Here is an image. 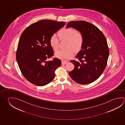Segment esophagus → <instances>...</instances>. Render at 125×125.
<instances>
[{
  "mask_svg": "<svg viewBox=\"0 0 125 125\" xmlns=\"http://www.w3.org/2000/svg\"><path fill=\"white\" fill-rule=\"evenodd\" d=\"M67 63V62H64V61H62V64H65L66 63Z\"/></svg>",
  "mask_w": 125,
  "mask_h": 125,
  "instance_id": "34e87169",
  "label": "esophagus"
}]
</instances>
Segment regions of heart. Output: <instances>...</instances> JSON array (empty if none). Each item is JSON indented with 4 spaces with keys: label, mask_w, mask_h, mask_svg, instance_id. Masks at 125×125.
Masks as SVG:
<instances>
[{
    "label": "heart",
    "mask_w": 125,
    "mask_h": 125,
    "mask_svg": "<svg viewBox=\"0 0 125 125\" xmlns=\"http://www.w3.org/2000/svg\"><path fill=\"white\" fill-rule=\"evenodd\" d=\"M61 40H67V49L58 51L55 53L56 57L62 60H67L74 55V51L78 52L81 50L84 44V37L81 33L76 29L72 28H65L62 29L58 32ZM59 40L56 35H53L50 39V44L54 51H57L58 48Z\"/></svg>",
    "instance_id": "obj_1"
}]
</instances>
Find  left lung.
Segmentation results:
<instances>
[{"label": "left lung", "instance_id": "obj_1", "mask_svg": "<svg viewBox=\"0 0 125 125\" xmlns=\"http://www.w3.org/2000/svg\"><path fill=\"white\" fill-rule=\"evenodd\" d=\"M72 27L83 35L84 44L76 57L72 60L74 68L69 73L77 83L87 84L96 80L107 66L109 51L107 42L102 31L89 22L79 21L68 22L67 28Z\"/></svg>", "mask_w": 125, "mask_h": 125}]
</instances>
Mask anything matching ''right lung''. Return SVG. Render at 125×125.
<instances>
[{
	"label": "right lung",
	"mask_w": 125,
	"mask_h": 125,
	"mask_svg": "<svg viewBox=\"0 0 125 125\" xmlns=\"http://www.w3.org/2000/svg\"><path fill=\"white\" fill-rule=\"evenodd\" d=\"M65 24L64 21L41 20L29 25L22 32L16 59L22 74L31 83L44 86L54 78L55 70L61 66L62 62L57 58L46 61L54 54L50 39Z\"/></svg>",
	"instance_id": "right-lung-1"
}]
</instances>
